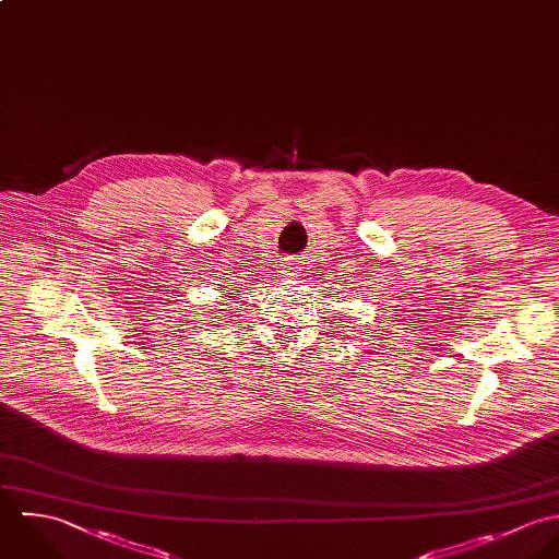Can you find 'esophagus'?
Returning a JSON list of instances; mask_svg holds the SVG:
<instances>
[{
    "mask_svg": "<svg viewBox=\"0 0 559 559\" xmlns=\"http://www.w3.org/2000/svg\"><path fill=\"white\" fill-rule=\"evenodd\" d=\"M283 267H285V270H283V274H285V276H296V272H298L296 263H292V261H287Z\"/></svg>",
    "mask_w": 559,
    "mask_h": 559,
    "instance_id": "esophagus-1",
    "label": "esophagus"
}]
</instances>
